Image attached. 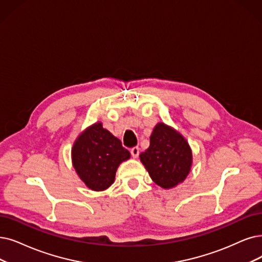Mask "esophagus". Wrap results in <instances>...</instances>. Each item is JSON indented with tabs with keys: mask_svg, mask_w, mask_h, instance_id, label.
<instances>
[{
	"mask_svg": "<svg viewBox=\"0 0 262 262\" xmlns=\"http://www.w3.org/2000/svg\"><path fill=\"white\" fill-rule=\"evenodd\" d=\"M130 152H131L133 158H138V156L140 154V148L139 147H133V148H131Z\"/></svg>",
	"mask_w": 262,
	"mask_h": 262,
	"instance_id": "1",
	"label": "esophagus"
}]
</instances>
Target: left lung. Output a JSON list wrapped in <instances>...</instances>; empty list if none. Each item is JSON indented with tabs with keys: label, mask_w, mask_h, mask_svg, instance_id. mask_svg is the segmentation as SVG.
I'll list each match as a JSON object with an SVG mask.
<instances>
[{
	"label": "left lung",
	"mask_w": 262,
	"mask_h": 262,
	"mask_svg": "<svg viewBox=\"0 0 262 262\" xmlns=\"http://www.w3.org/2000/svg\"><path fill=\"white\" fill-rule=\"evenodd\" d=\"M140 159L151 180L162 188L182 183L190 171L192 154L188 142L174 129L158 123L150 135L149 147Z\"/></svg>",
	"instance_id": "1"
}]
</instances>
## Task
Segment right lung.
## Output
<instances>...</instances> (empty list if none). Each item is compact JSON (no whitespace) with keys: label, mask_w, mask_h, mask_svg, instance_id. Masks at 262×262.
<instances>
[{"label":"right lung","mask_w":262,"mask_h":262,"mask_svg":"<svg viewBox=\"0 0 262 262\" xmlns=\"http://www.w3.org/2000/svg\"><path fill=\"white\" fill-rule=\"evenodd\" d=\"M130 158L121 142L96 123L79 135L72 149L73 165L90 189L101 191L115 180L118 165Z\"/></svg>","instance_id":"add662e5"}]
</instances>
